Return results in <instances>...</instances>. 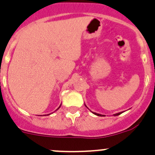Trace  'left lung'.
I'll list each match as a JSON object with an SVG mask.
<instances>
[{"mask_svg":"<svg viewBox=\"0 0 155 155\" xmlns=\"http://www.w3.org/2000/svg\"><path fill=\"white\" fill-rule=\"evenodd\" d=\"M122 113H123V112H122ZM116 113V114H115L114 115V116H119V115H120V114H121V113ZM94 113V115H97V116H102V115H101V114H98V113Z\"/></svg>","mask_w":155,"mask_h":155,"instance_id":"1","label":"left lung"}]
</instances>
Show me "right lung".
Masks as SVG:
<instances>
[{"instance_id":"add662e5","label":"right lung","mask_w":155,"mask_h":155,"mask_svg":"<svg viewBox=\"0 0 155 155\" xmlns=\"http://www.w3.org/2000/svg\"><path fill=\"white\" fill-rule=\"evenodd\" d=\"M60 107H61V106H60ZM60 107H59V108H60ZM59 108H58V109H59Z\"/></svg>"}]
</instances>
